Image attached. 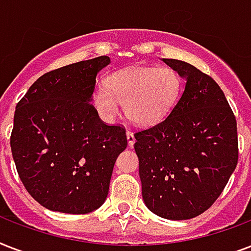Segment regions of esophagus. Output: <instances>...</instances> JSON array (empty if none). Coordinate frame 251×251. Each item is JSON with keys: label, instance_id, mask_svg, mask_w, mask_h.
I'll return each mask as SVG.
<instances>
[{"label": "esophagus", "instance_id": "1", "mask_svg": "<svg viewBox=\"0 0 251 251\" xmlns=\"http://www.w3.org/2000/svg\"><path fill=\"white\" fill-rule=\"evenodd\" d=\"M126 138H127V143H129L130 147H133L134 143H135V137H134V134L131 131H126Z\"/></svg>", "mask_w": 251, "mask_h": 251}]
</instances>
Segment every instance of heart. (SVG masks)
<instances>
[{
  "label": "heart",
  "mask_w": 251,
  "mask_h": 251,
  "mask_svg": "<svg viewBox=\"0 0 251 251\" xmlns=\"http://www.w3.org/2000/svg\"><path fill=\"white\" fill-rule=\"evenodd\" d=\"M181 87V78L173 69L135 66L110 74L105 84H96L91 101L105 121L117 116L121 101L130 121L151 126L169 113L178 100Z\"/></svg>",
  "instance_id": "obj_1"
}]
</instances>
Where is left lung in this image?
I'll return each mask as SVG.
<instances>
[{
  "label": "left lung",
  "mask_w": 251,
  "mask_h": 251,
  "mask_svg": "<svg viewBox=\"0 0 251 251\" xmlns=\"http://www.w3.org/2000/svg\"><path fill=\"white\" fill-rule=\"evenodd\" d=\"M165 64L186 79L168 117L134 134L142 197L153 214L187 220L222 194L238 160L237 122L210 75L173 58Z\"/></svg>",
  "instance_id": "1"
}]
</instances>
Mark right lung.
Returning <instances> with one entry per match:
<instances>
[{
    "instance_id": "right-lung-1",
    "label": "right lung",
    "mask_w": 251,
    "mask_h": 251,
    "mask_svg": "<svg viewBox=\"0 0 251 251\" xmlns=\"http://www.w3.org/2000/svg\"><path fill=\"white\" fill-rule=\"evenodd\" d=\"M108 56L41 75L17 104L10 146L19 178L36 202L64 214H88L105 202L125 127L105 125L91 104Z\"/></svg>"
}]
</instances>
